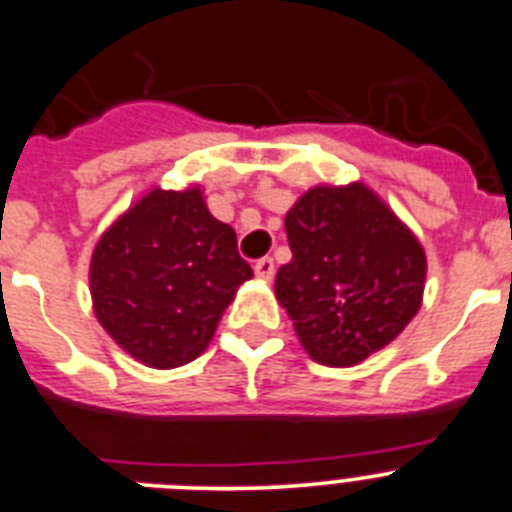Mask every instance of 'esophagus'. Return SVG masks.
Masks as SVG:
<instances>
[{"mask_svg": "<svg viewBox=\"0 0 512 512\" xmlns=\"http://www.w3.org/2000/svg\"><path fill=\"white\" fill-rule=\"evenodd\" d=\"M253 271H256V277L266 279V282H269V279L274 277V259L264 256V259H259L256 264H253Z\"/></svg>", "mask_w": 512, "mask_h": 512, "instance_id": "esophagus-1", "label": "esophagus"}]
</instances>
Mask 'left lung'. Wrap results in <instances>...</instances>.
Here are the masks:
<instances>
[{
    "instance_id": "1",
    "label": "left lung",
    "mask_w": 512,
    "mask_h": 512,
    "mask_svg": "<svg viewBox=\"0 0 512 512\" xmlns=\"http://www.w3.org/2000/svg\"><path fill=\"white\" fill-rule=\"evenodd\" d=\"M284 228L292 261L277 271L274 292L312 361L359 364L415 318L423 246L372 189L312 187Z\"/></svg>"
}]
</instances>
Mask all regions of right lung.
<instances>
[{
    "label": "right lung",
    "mask_w": 512,
    "mask_h": 512,
    "mask_svg": "<svg viewBox=\"0 0 512 512\" xmlns=\"http://www.w3.org/2000/svg\"><path fill=\"white\" fill-rule=\"evenodd\" d=\"M251 277L235 230L210 215L200 187L151 189L99 238L89 289L117 346L153 369H174L205 351Z\"/></svg>",
    "instance_id": "add662e5"
}]
</instances>
